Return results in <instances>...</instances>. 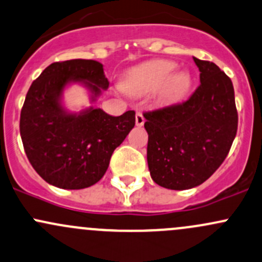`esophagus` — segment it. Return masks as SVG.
Segmentation results:
<instances>
[{
	"label": "esophagus",
	"instance_id": "1",
	"mask_svg": "<svg viewBox=\"0 0 262 262\" xmlns=\"http://www.w3.org/2000/svg\"><path fill=\"white\" fill-rule=\"evenodd\" d=\"M144 122H145V119H144V117H143L142 113H137V114H136L137 126H143V125H144Z\"/></svg>",
	"mask_w": 262,
	"mask_h": 262
}]
</instances>
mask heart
Here are the masks:
<instances>
[{
  "label": "heart",
  "mask_w": 262,
  "mask_h": 262,
  "mask_svg": "<svg viewBox=\"0 0 262 262\" xmlns=\"http://www.w3.org/2000/svg\"><path fill=\"white\" fill-rule=\"evenodd\" d=\"M177 64L169 60H152L130 69L123 80L124 92L134 96H147L156 93L161 105L178 103L189 92L191 74L178 70Z\"/></svg>",
  "instance_id": "b5f03b06"
}]
</instances>
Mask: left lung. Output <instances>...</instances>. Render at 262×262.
<instances>
[{
  "label": "left lung",
  "instance_id": "1",
  "mask_svg": "<svg viewBox=\"0 0 262 262\" xmlns=\"http://www.w3.org/2000/svg\"><path fill=\"white\" fill-rule=\"evenodd\" d=\"M200 86L181 104L144 113L150 177L168 189H189L211 177L237 132L231 79L216 64L193 57Z\"/></svg>",
  "mask_w": 262,
  "mask_h": 262
}]
</instances>
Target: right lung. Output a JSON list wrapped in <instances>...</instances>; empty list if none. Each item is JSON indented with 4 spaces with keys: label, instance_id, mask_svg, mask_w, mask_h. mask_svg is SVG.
<instances>
[{
    "label": "right lung",
    "instance_id": "right-lung-1",
    "mask_svg": "<svg viewBox=\"0 0 262 262\" xmlns=\"http://www.w3.org/2000/svg\"><path fill=\"white\" fill-rule=\"evenodd\" d=\"M81 84L94 103L109 88L103 65L95 60H68L49 65L31 84L20 118L25 153L42 180L62 189H82L100 181L136 124V112L120 117L90 106L71 113L62 105L70 84Z\"/></svg>",
    "mask_w": 262,
    "mask_h": 262
}]
</instances>
